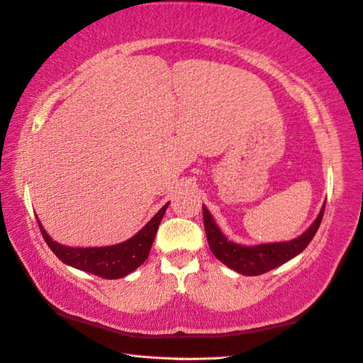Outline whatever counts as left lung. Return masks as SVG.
Segmentation results:
<instances>
[{"label":"left lung","instance_id":"8db88e82","mask_svg":"<svg viewBox=\"0 0 363 363\" xmlns=\"http://www.w3.org/2000/svg\"><path fill=\"white\" fill-rule=\"evenodd\" d=\"M324 206L315 219V223L310 225L306 233H302L299 238L288 242H274V244H262V246L246 247L238 246L232 241H227L225 236L220 233L216 223H214L210 211L203 206V225L206 240H208L211 252L216 255L218 260L227 264L236 272H241L244 276H260L277 266L291 260L293 257L301 254L308 242L313 240V236L320 227L324 214Z\"/></svg>","mask_w":363,"mask_h":363}]
</instances>
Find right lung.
I'll return each instance as SVG.
<instances>
[{
	"label": "right lung",
	"instance_id": "add662e5",
	"mask_svg": "<svg viewBox=\"0 0 363 363\" xmlns=\"http://www.w3.org/2000/svg\"><path fill=\"white\" fill-rule=\"evenodd\" d=\"M167 205L169 203L162 206L150 219V223L143 230H139L133 238L108 247L61 246V244L51 240L47 232L43 230L39 219H37V223H39L43 240L47 241L48 247L53 250V254L59 260L64 262L65 264L73 266L77 269L91 272V274H95L101 279H121L139 268L147 260L155 235H157L158 225L162 216H164Z\"/></svg>",
	"mask_w": 363,
	"mask_h": 363
}]
</instances>
